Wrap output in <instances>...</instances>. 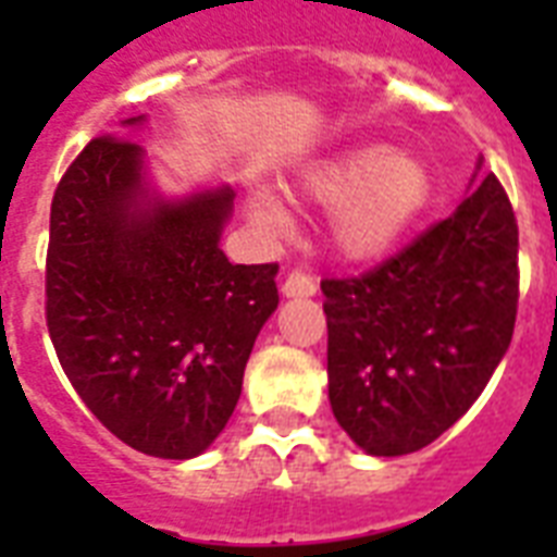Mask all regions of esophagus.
I'll return each instance as SVG.
<instances>
[{"label": "esophagus", "instance_id": "34e87169", "mask_svg": "<svg viewBox=\"0 0 557 557\" xmlns=\"http://www.w3.org/2000/svg\"><path fill=\"white\" fill-rule=\"evenodd\" d=\"M318 292V283L312 280V274L295 269L288 271L286 283H283V295L286 297H312Z\"/></svg>", "mask_w": 557, "mask_h": 557}]
</instances>
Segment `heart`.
Listing matches in <instances>:
<instances>
[{
	"label": "heart",
	"mask_w": 557,
	"mask_h": 557,
	"mask_svg": "<svg viewBox=\"0 0 557 557\" xmlns=\"http://www.w3.org/2000/svg\"><path fill=\"white\" fill-rule=\"evenodd\" d=\"M433 190L431 170L413 152H396L389 144H367L304 176L309 199L330 205L332 243L347 260H375L410 231L428 208ZM253 213L283 225L286 213L271 193L253 196Z\"/></svg>",
	"instance_id": "heart-1"
}]
</instances>
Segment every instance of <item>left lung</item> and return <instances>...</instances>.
<instances>
[{
	"label": "left lung",
	"instance_id": "left-lung-1",
	"mask_svg": "<svg viewBox=\"0 0 557 557\" xmlns=\"http://www.w3.org/2000/svg\"><path fill=\"white\" fill-rule=\"evenodd\" d=\"M338 424L372 457L431 445L483 393L518 318V219L485 176L448 219L358 277L321 283Z\"/></svg>",
	"mask_w": 557,
	"mask_h": 557
}]
</instances>
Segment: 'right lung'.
Instances as JSON below:
<instances>
[{"label": "right lung", "mask_w": 557, "mask_h": 557, "mask_svg": "<svg viewBox=\"0 0 557 557\" xmlns=\"http://www.w3.org/2000/svg\"><path fill=\"white\" fill-rule=\"evenodd\" d=\"M231 208V187L152 196L144 150L117 135L91 138L54 190L48 335L83 405L150 457L216 440L280 304L277 262L234 265L219 248Z\"/></svg>", "instance_id": "1"}]
</instances>
